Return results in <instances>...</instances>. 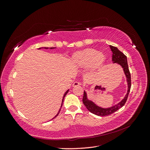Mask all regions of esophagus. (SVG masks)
Wrapping results in <instances>:
<instances>
[{
  "label": "esophagus",
  "mask_w": 150,
  "mask_h": 150,
  "mask_svg": "<svg viewBox=\"0 0 150 150\" xmlns=\"http://www.w3.org/2000/svg\"><path fill=\"white\" fill-rule=\"evenodd\" d=\"M80 82L79 81H75V82H73V86H74V87H76V86H80Z\"/></svg>",
  "instance_id": "34e87169"
}]
</instances>
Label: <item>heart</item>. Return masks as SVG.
I'll use <instances>...</instances> for the list:
<instances>
[{
    "mask_svg": "<svg viewBox=\"0 0 150 150\" xmlns=\"http://www.w3.org/2000/svg\"><path fill=\"white\" fill-rule=\"evenodd\" d=\"M104 55L94 50H86L75 53L72 62L77 67H86L91 65L93 68H98L104 60Z\"/></svg>",
    "mask_w": 150,
    "mask_h": 150,
    "instance_id": "b5f03b06",
    "label": "heart"
}]
</instances>
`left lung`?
Masks as SVG:
<instances>
[{
  "mask_svg": "<svg viewBox=\"0 0 150 150\" xmlns=\"http://www.w3.org/2000/svg\"><path fill=\"white\" fill-rule=\"evenodd\" d=\"M111 52L113 53L112 55V61L113 63H118L120 64L121 66L124 69V73H125L126 77L127 79V82H128V92H127V94L126 95L125 97H124L123 99L121 100V102L117 105H115V106L108 108H103L99 106H97L93 102L88 100L87 98V94L86 93V91H84V95H83V98H82V102H83V104L86 108H87L89 111H90L91 113H93L96 115L98 116H108L112 114L115 112L116 111L119 110L120 108H122L124 104H125L126 102L128 99V97L130 89H131V75H130V72L128 68V62H127V57L124 55V54L121 52L120 51L118 50L117 47H115L113 46H110Z\"/></svg>",
  "mask_w": 150,
  "mask_h": 150,
  "instance_id": "1",
  "label": "left lung"
}]
</instances>
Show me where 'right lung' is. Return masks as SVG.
Masks as SVG:
<instances>
[{
	"instance_id": "obj_1",
	"label": "right lung",
	"mask_w": 150,
	"mask_h": 150,
	"mask_svg": "<svg viewBox=\"0 0 150 150\" xmlns=\"http://www.w3.org/2000/svg\"><path fill=\"white\" fill-rule=\"evenodd\" d=\"M45 48L46 49H47V48H48V47H45ZM52 48H54V47H51V49H52ZM68 91L69 90H68V91H67L66 92V93H64V97H63V98H62V103H63V100H64V97H65V96H66V95L67 94V93H68ZM62 106H61V107H62ZM60 109L59 110V112H58V113H57V115H56V116L55 117H54V118H55L57 115H59V112H60ZM54 118H53V119H54Z\"/></svg>"
}]
</instances>
